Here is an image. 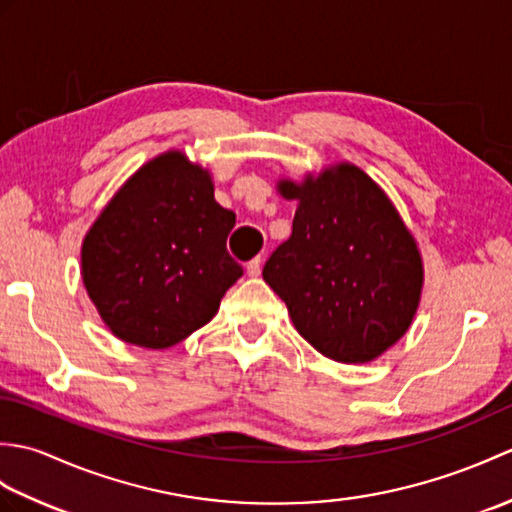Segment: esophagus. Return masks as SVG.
Returning a JSON list of instances; mask_svg holds the SVG:
<instances>
[{
	"mask_svg": "<svg viewBox=\"0 0 512 512\" xmlns=\"http://www.w3.org/2000/svg\"><path fill=\"white\" fill-rule=\"evenodd\" d=\"M246 275L248 277H259L262 275V259H253V262H248V266H246Z\"/></svg>",
	"mask_w": 512,
	"mask_h": 512,
	"instance_id": "1",
	"label": "esophagus"
}]
</instances>
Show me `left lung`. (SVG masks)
<instances>
[{
    "mask_svg": "<svg viewBox=\"0 0 512 512\" xmlns=\"http://www.w3.org/2000/svg\"><path fill=\"white\" fill-rule=\"evenodd\" d=\"M277 191L297 211L264 281L314 350L345 365L376 361L405 336L420 306L416 237L389 195L352 162L301 182L281 178Z\"/></svg>",
    "mask_w": 512,
    "mask_h": 512,
    "instance_id": "8db88e82",
    "label": "left lung"
}]
</instances>
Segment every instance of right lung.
<instances>
[{"label":"right lung","instance_id":"1","mask_svg":"<svg viewBox=\"0 0 512 512\" xmlns=\"http://www.w3.org/2000/svg\"><path fill=\"white\" fill-rule=\"evenodd\" d=\"M235 213L215 202L213 176L180 149L125 180L81 246V277L110 332L167 350L209 323L242 266L226 253Z\"/></svg>","mask_w":512,"mask_h":512}]
</instances>
